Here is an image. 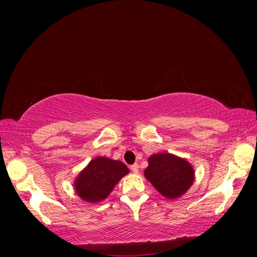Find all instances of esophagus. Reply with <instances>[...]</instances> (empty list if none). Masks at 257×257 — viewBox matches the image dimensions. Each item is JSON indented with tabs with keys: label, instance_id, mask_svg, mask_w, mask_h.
<instances>
[{
	"label": "esophagus",
	"instance_id": "obj_1",
	"mask_svg": "<svg viewBox=\"0 0 257 257\" xmlns=\"http://www.w3.org/2000/svg\"><path fill=\"white\" fill-rule=\"evenodd\" d=\"M131 170L133 172L134 174H138V170H139V165L138 164H134L131 166Z\"/></svg>",
	"mask_w": 257,
	"mask_h": 257
}]
</instances>
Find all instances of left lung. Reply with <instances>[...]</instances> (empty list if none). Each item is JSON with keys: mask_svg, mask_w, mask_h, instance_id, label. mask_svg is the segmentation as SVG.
Here are the masks:
<instances>
[{"mask_svg": "<svg viewBox=\"0 0 257 257\" xmlns=\"http://www.w3.org/2000/svg\"><path fill=\"white\" fill-rule=\"evenodd\" d=\"M145 176L163 196L178 198L190 189L194 170L190 163L169 153L151 155Z\"/></svg>", "mask_w": 257, "mask_h": 257, "instance_id": "1", "label": "left lung"}]
</instances>
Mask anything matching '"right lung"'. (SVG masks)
Instances as JSON below:
<instances>
[{"mask_svg": "<svg viewBox=\"0 0 257 257\" xmlns=\"http://www.w3.org/2000/svg\"><path fill=\"white\" fill-rule=\"evenodd\" d=\"M128 168L120 161L99 157L90 162L75 181L77 194L88 203L105 199Z\"/></svg>", "mask_w": 257, "mask_h": 257, "instance_id": "obj_1", "label": "right lung"}]
</instances>
